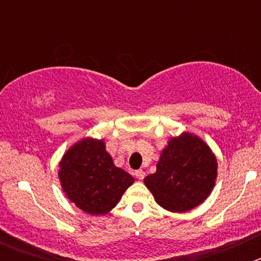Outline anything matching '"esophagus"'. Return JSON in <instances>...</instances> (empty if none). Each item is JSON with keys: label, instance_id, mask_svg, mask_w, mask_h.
I'll return each mask as SVG.
<instances>
[{"label": "esophagus", "instance_id": "esophagus-1", "mask_svg": "<svg viewBox=\"0 0 261 261\" xmlns=\"http://www.w3.org/2000/svg\"><path fill=\"white\" fill-rule=\"evenodd\" d=\"M135 176L137 177L138 180H142L145 177V172L142 170H137V171H135Z\"/></svg>", "mask_w": 261, "mask_h": 261}]
</instances>
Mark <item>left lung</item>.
I'll use <instances>...</instances> for the list:
<instances>
[{
	"label": "left lung",
	"mask_w": 261,
	"mask_h": 261,
	"mask_svg": "<svg viewBox=\"0 0 261 261\" xmlns=\"http://www.w3.org/2000/svg\"><path fill=\"white\" fill-rule=\"evenodd\" d=\"M217 158L211 146L191 132L171 137L161 151L156 171L144 179L159 206L186 213L211 196L217 180Z\"/></svg>",
	"instance_id": "left-lung-1"
}]
</instances>
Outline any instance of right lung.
Masks as SVG:
<instances>
[{
    "label": "right lung",
    "mask_w": 261,
    "mask_h": 261,
    "mask_svg": "<svg viewBox=\"0 0 261 261\" xmlns=\"http://www.w3.org/2000/svg\"><path fill=\"white\" fill-rule=\"evenodd\" d=\"M62 192L90 216L110 213L135 177L115 166L103 138L84 137L71 145L59 162Z\"/></svg>",
    "instance_id": "obj_1"
}]
</instances>
